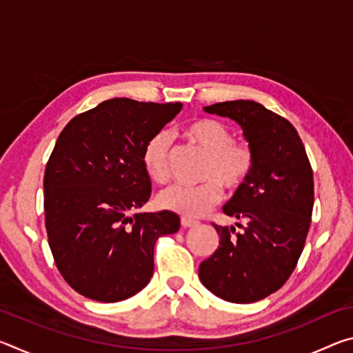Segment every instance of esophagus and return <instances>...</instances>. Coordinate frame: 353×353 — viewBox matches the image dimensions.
<instances>
[{
	"instance_id": "34e87169",
	"label": "esophagus",
	"mask_w": 353,
	"mask_h": 353,
	"mask_svg": "<svg viewBox=\"0 0 353 353\" xmlns=\"http://www.w3.org/2000/svg\"><path fill=\"white\" fill-rule=\"evenodd\" d=\"M181 224H182V227H185V229H188V227H194L196 224H198V221L187 218V216H182L181 218Z\"/></svg>"
}]
</instances>
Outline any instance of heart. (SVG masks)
<instances>
[{
    "mask_svg": "<svg viewBox=\"0 0 353 353\" xmlns=\"http://www.w3.org/2000/svg\"><path fill=\"white\" fill-rule=\"evenodd\" d=\"M187 139L208 160L201 172L199 187H171L159 194L157 202L165 210L188 218H199L223 199V187L229 191L240 190L252 174L255 155L248 141L234 140V132L219 119L202 118L190 123L185 129ZM146 174L155 183H168L172 176V137L168 130H159L146 141L141 154Z\"/></svg>",
    "mask_w": 353,
    "mask_h": 353,
    "instance_id": "obj_1",
    "label": "heart"
}]
</instances>
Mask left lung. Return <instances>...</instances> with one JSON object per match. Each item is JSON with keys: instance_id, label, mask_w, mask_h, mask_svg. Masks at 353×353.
Returning a JSON list of instances; mask_svg holds the SVG:
<instances>
[{"instance_id": "8db88e82", "label": "left lung", "mask_w": 353, "mask_h": 353, "mask_svg": "<svg viewBox=\"0 0 353 353\" xmlns=\"http://www.w3.org/2000/svg\"><path fill=\"white\" fill-rule=\"evenodd\" d=\"M240 124L252 148V174L223 207L246 221L213 224L219 246L201 263L199 279L214 296L250 303L272 294L294 271L305 246L314 204L313 170L294 126L255 101H225L204 107Z\"/></svg>"}]
</instances>
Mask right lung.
I'll use <instances>...</instances> for the list:
<instances>
[{
    "mask_svg": "<svg viewBox=\"0 0 353 353\" xmlns=\"http://www.w3.org/2000/svg\"><path fill=\"white\" fill-rule=\"evenodd\" d=\"M181 109L113 98L59 135L43 177L45 225L59 272L83 297L119 302L141 291L155 241L181 227L172 212H137L151 198L143 148Z\"/></svg>",
    "mask_w": 353,
    "mask_h": 353,
    "instance_id": "right-lung-1",
    "label": "right lung"
}]
</instances>
